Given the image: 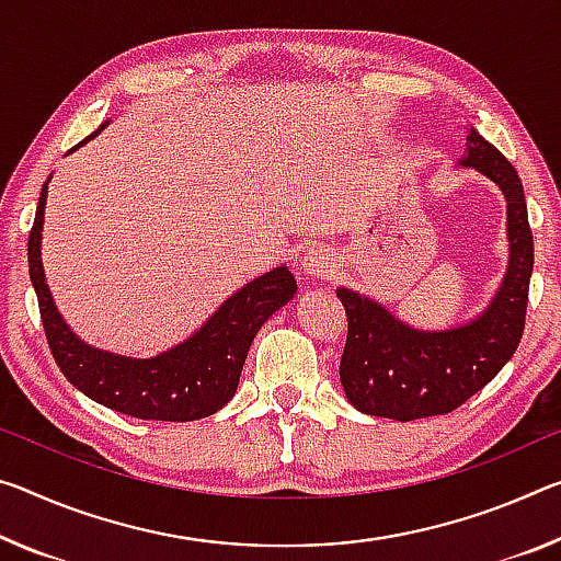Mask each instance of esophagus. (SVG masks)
I'll return each mask as SVG.
<instances>
[{
  "mask_svg": "<svg viewBox=\"0 0 561 561\" xmlns=\"http://www.w3.org/2000/svg\"><path fill=\"white\" fill-rule=\"evenodd\" d=\"M299 270H301V274H305V277L327 279L336 272V260H334V254L329 252V249L312 247L305 256H301Z\"/></svg>",
  "mask_w": 561,
  "mask_h": 561,
  "instance_id": "1",
  "label": "esophagus"
}]
</instances>
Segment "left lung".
<instances>
[{
    "label": "left lung",
    "mask_w": 561,
    "mask_h": 561,
    "mask_svg": "<svg viewBox=\"0 0 561 561\" xmlns=\"http://www.w3.org/2000/svg\"><path fill=\"white\" fill-rule=\"evenodd\" d=\"M457 164L474 169L504 194L510 242L504 279L482 312L449 329L412 327L381 301L336 289L346 312L340 379L346 399L362 414L397 422L447 414L500 375L522 340L535 266L522 180L474 127L467 129V152Z\"/></svg>",
    "instance_id": "1"
}]
</instances>
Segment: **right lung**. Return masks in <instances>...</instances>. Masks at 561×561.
Listing matches in <instances>:
<instances>
[{
	"instance_id": "right-lung-1",
	"label": "right lung",
	"mask_w": 561,
	"mask_h": 561,
	"mask_svg": "<svg viewBox=\"0 0 561 561\" xmlns=\"http://www.w3.org/2000/svg\"><path fill=\"white\" fill-rule=\"evenodd\" d=\"M110 122L69 149L77 152ZM51 180V176H49ZM49 180L44 182L34 227L30 232V279L37 291L39 314L49 350L79 392L119 414L137 420L192 422L215 414L234 397L249 346L256 332L279 307L297 295V282L287 266L270 270L247 282L204 322L197 332L159 352L157 357L135 359L87 344L59 314L42 266V229Z\"/></svg>"
}]
</instances>
